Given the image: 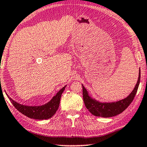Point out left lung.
Wrapping results in <instances>:
<instances>
[{"label":"left lung","instance_id":"8db88e82","mask_svg":"<svg viewBox=\"0 0 147 147\" xmlns=\"http://www.w3.org/2000/svg\"><path fill=\"white\" fill-rule=\"evenodd\" d=\"M140 80V70H139V75L136 85L130 93V95L126 98L121 99L120 101L115 102H100L96 99L92 98L89 95V93L83 86V101L87 109L91 113L95 116L102 117V118H109V117L116 116L123 112L128 107L134 99Z\"/></svg>","mask_w":147,"mask_h":147}]
</instances>
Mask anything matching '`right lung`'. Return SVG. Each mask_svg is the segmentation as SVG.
Returning <instances> with one entry per match:
<instances>
[{"instance_id":"1","label":"right lung","mask_w":147,"mask_h":147,"mask_svg":"<svg viewBox=\"0 0 147 147\" xmlns=\"http://www.w3.org/2000/svg\"><path fill=\"white\" fill-rule=\"evenodd\" d=\"M65 87L66 86L62 87L49 102L40 106H29V105L20 104L11 99L7 94V95L15 108L23 115L29 118L36 119V120H47L52 118L56 113L59 107L61 95L64 92V90L65 89Z\"/></svg>"}]
</instances>
